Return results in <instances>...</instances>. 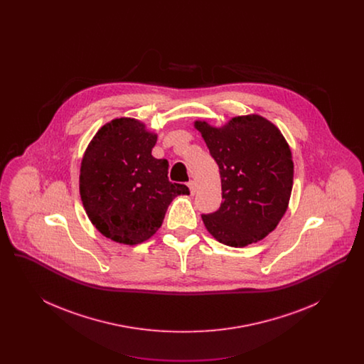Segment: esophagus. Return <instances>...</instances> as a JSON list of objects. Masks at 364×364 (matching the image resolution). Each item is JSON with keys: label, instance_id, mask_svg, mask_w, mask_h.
<instances>
[{"label": "esophagus", "instance_id": "esophagus-1", "mask_svg": "<svg viewBox=\"0 0 364 364\" xmlns=\"http://www.w3.org/2000/svg\"><path fill=\"white\" fill-rule=\"evenodd\" d=\"M187 186H188V188H190L191 195H193V193L196 192V183H195L193 180H190Z\"/></svg>", "mask_w": 364, "mask_h": 364}]
</instances>
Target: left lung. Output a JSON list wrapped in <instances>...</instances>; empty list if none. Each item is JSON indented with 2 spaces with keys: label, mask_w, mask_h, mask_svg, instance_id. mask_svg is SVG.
<instances>
[{
  "label": "left lung",
  "mask_w": 364,
  "mask_h": 364,
  "mask_svg": "<svg viewBox=\"0 0 364 364\" xmlns=\"http://www.w3.org/2000/svg\"><path fill=\"white\" fill-rule=\"evenodd\" d=\"M220 168L223 203L203 214L208 233L230 247L259 242L284 217L294 186L289 144L273 122L237 116L215 128L195 122Z\"/></svg>",
  "instance_id": "8db88e82"
}]
</instances>
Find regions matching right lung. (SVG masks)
Listing matches in <instances>:
<instances>
[{"label":"right lung","mask_w":364,"mask_h":364,"mask_svg":"<svg viewBox=\"0 0 364 364\" xmlns=\"http://www.w3.org/2000/svg\"><path fill=\"white\" fill-rule=\"evenodd\" d=\"M156 134L135 119L105 124L87 146L79 190L92 225L113 242L135 245L162 225L168 206L184 184L171 183L166 159L151 156Z\"/></svg>","instance_id":"add662e5"}]
</instances>
